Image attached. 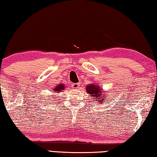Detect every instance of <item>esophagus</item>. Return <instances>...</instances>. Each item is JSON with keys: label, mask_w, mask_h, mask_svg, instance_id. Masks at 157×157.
<instances>
[{"label": "esophagus", "mask_w": 157, "mask_h": 157, "mask_svg": "<svg viewBox=\"0 0 157 157\" xmlns=\"http://www.w3.org/2000/svg\"><path fill=\"white\" fill-rule=\"evenodd\" d=\"M71 87L74 88V89H77V88H78L79 87V83H75L71 84Z\"/></svg>", "instance_id": "esophagus-1"}]
</instances>
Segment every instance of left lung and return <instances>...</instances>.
I'll return each instance as SVG.
<instances>
[{"label":"left lung","instance_id":"obj_1","mask_svg":"<svg viewBox=\"0 0 157 157\" xmlns=\"http://www.w3.org/2000/svg\"><path fill=\"white\" fill-rule=\"evenodd\" d=\"M86 89L88 94L94 98L95 102H97L99 104L103 103L107 94L103 91L102 87H100L96 83H92L86 86Z\"/></svg>","mask_w":157,"mask_h":157}]
</instances>
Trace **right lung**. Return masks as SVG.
<instances>
[{
	"label": "right lung",
	"mask_w": 157,
	"mask_h": 157,
	"mask_svg": "<svg viewBox=\"0 0 157 157\" xmlns=\"http://www.w3.org/2000/svg\"><path fill=\"white\" fill-rule=\"evenodd\" d=\"M65 88V86L63 85V83L59 84V85L56 86L55 88H54V89L52 90V92L54 94H59V93L63 90Z\"/></svg>",
	"instance_id": "right-lung-1"
}]
</instances>
